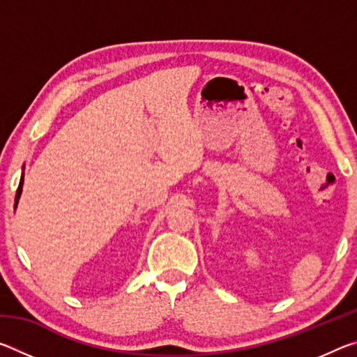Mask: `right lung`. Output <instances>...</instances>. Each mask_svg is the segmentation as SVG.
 Wrapping results in <instances>:
<instances>
[{
	"label": "right lung",
	"mask_w": 357,
	"mask_h": 357,
	"mask_svg": "<svg viewBox=\"0 0 357 357\" xmlns=\"http://www.w3.org/2000/svg\"><path fill=\"white\" fill-rule=\"evenodd\" d=\"M22 189H23V174H22V178H20L19 189H17V195H15V204H14L15 208H17V204H19V198H20V195H22Z\"/></svg>",
	"instance_id": "1"
}]
</instances>
